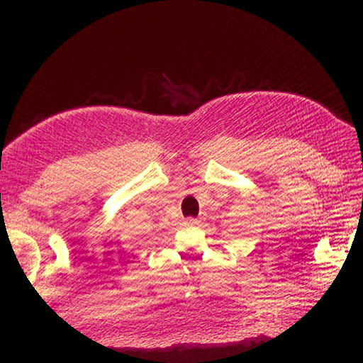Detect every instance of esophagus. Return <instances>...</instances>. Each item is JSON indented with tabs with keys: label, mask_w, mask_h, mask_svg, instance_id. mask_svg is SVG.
I'll use <instances>...</instances> for the list:
<instances>
[{
	"label": "esophagus",
	"mask_w": 363,
	"mask_h": 363,
	"mask_svg": "<svg viewBox=\"0 0 363 363\" xmlns=\"http://www.w3.org/2000/svg\"><path fill=\"white\" fill-rule=\"evenodd\" d=\"M196 224H199V220L194 219V218H187L186 220H184V225H187V227H192V225H196Z\"/></svg>",
	"instance_id": "34e87169"
}]
</instances>
